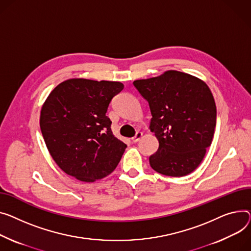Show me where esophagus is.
I'll return each mask as SVG.
<instances>
[{
	"instance_id": "obj_1",
	"label": "esophagus",
	"mask_w": 251,
	"mask_h": 251,
	"mask_svg": "<svg viewBox=\"0 0 251 251\" xmlns=\"http://www.w3.org/2000/svg\"><path fill=\"white\" fill-rule=\"evenodd\" d=\"M142 132H137L136 134H135V136L134 137H132V142H134V143H136V142H138L139 140H140V138L142 137Z\"/></svg>"
}]
</instances>
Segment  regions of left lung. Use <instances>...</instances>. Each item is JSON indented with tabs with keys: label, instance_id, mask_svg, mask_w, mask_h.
<instances>
[{
	"label": "left lung",
	"instance_id": "8db88e82",
	"mask_svg": "<svg viewBox=\"0 0 251 251\" xmlns=\"http://www.w3.org/2000/svg\"><path fill=\"white\" fill-rule=\"evenodd\" d=\"M133 85L148 102L152 116L149 128L159 142L149 157L150 166L169 176L194 172L212 143L216 127V105L206 82L168 71Z\"/></svg>",
	"mask_w": 251,
	"mask_h": 251
}]
</instances>
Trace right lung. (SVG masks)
<instances>
[{"label": "right lung", "mask_w": 251, "mask_h": 251, "mask_svg": "<svg viewBox=\"0 0 251 251\" xmlns=\"http://www.w3.org/2000/svg\"><path fill=\"white\" fill-rule=\"evenodd\" d=\"M119 81L71 78L49 94L40 113V129L50 155L78 180L93 182L110 175L127 145L117 139L106 116Z\"/></svg>", "instance_id": "1"}]
</instances>
